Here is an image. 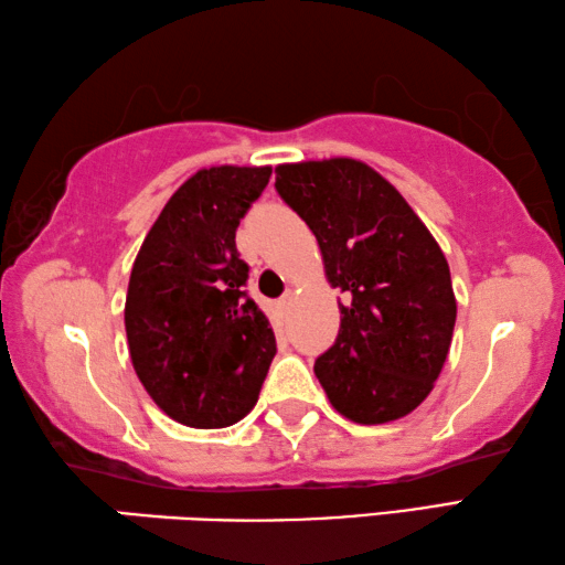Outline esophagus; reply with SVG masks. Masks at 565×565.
Returning a JSON list of instances; mask_svg holds the SVG:
<instances>
[{"mask_svg":"<svg viewBox=\"0 0 565 565\" xmlns=\"http://www.w3.org/2000/svg\"><path fill=\"white\" fill-rule=\"evenodd\" d=\"M290 302H292V292L288 290V292L282 295L280 300H277V308H280V310H288V308H290Z\"/></svg>","mask_w":565,"mask_h":565,"instance_id":"34e87169","label":"esophagus"}]
</instances>
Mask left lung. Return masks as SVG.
<instances>
[{
	"instance_id": "obj_1",
	"label": "left lung",
	"mask_w": 565,
	"mask_h": 565,
	"mask_svg": "<svg viewBox=\"0 0 565 565\" xmlns=\"http://www.w3.org/2000/svg\"><path fill=\"white\" fill-rule=\"evenodd\" d=\"M275 188L344 292L338 340L315 362L324 394L358 424L407 417L434 390L457 322L439 243L397 188L354 158L282 163Z\"/></svg>"
}]
</instances>
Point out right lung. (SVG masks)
Instances as JSON below:
<instances>
[{
	"mask_svg": "<svg viewBox=\"0 0 565 565\" xmlns=\"http://www.w3.org/2000/svg\"><path fill=\"white\" fill-rule=\"evenodd\" d=\"M270 166H213L163 205L136 255L126 338L138 380L168 417L223 429L255 407L275 332L245 292L235 231L270 181Z\"/></svg>",
	"mask_w": 565,
	"mask_h": 565,
	"instance_id": "add662e5",
	"label": "right lung"
}]
</instances>
